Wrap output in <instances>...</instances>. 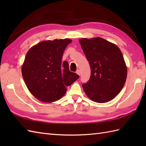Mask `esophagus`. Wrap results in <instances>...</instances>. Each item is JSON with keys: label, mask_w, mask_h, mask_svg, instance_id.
Here are the masks:
<instances>
[{"label": "esophagus", "mask_w": 146, "mask_h": 146, "mask_svg": "<svg viewBox=\"0 0 146 146\" xmlns=\"http://www.w3.org/2000/svg\"><path fill=\"white\" fill-rule=\"evenodd\" d=\"M76 73L77 74H78V75H80V71L79 70H77L76 71Z\"/></svg>", "instance_id": "esophagus-1"}]
</instances>
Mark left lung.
<instances>
[{
  "instance_id": "1",
  "label": "left lung",
  "mask_w": 146,
  "mask_h": 146,
  "mask_svg": "<svg viewBox=\"0 0 146 146\" xmlns=\"http://www.w3.org/2000/svg\"><path fill=\"white\" fill-rule=\"evenodd\" d=\"M79 41L91 69L90 80L82 85L86 95L97 103L110 101L126 81L127 72L122 52L117 45L99 37Z\"/></svg>"
}]
</instances>
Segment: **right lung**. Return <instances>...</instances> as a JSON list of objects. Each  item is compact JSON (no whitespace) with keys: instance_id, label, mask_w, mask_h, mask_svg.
Masks as SVG:
<instances>
[{"instance_id":"obj_1","label":"right lung","mask_w":146,"mask_h":146,"mask_svg":"<svg viewBox=\"0 0 146 146\" xmlns=\"http://www.w3.org/2000/svg\"><path fill=\"white\" fill-rule=\"evenodd\" d=\"M70 39L44 41L27 51L22 66V75L31 94L39 100L51 103L66 94V86L79 78L69 70L63 54L71 42Z\"/></svg>"}]
</instances>
